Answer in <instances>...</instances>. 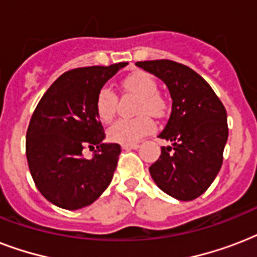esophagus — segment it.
<instances>
[{
    "mask_svg": "<svg viewBox=\"0 0 257 257\" xmlns=\"http://www.w3.org/2000/svg\"><path fill=\"white\" fill-rule=\"evenodd\" d=\"M121 147H122V149H137L140 145L137 143H133V144H122Z\"/></svg>",
    "mask_w": 257,
    "mask_h": 257,
    "instance_id": "1",
    "label": "esophagus"
}]
</instances>
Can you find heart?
Segmentation results:
<instances>
[{
  "instance_id": "b5f03b06",
  "label": "heart",
  "mask_w": 257,
  "mask_h": 257,
  "mask_svg": "<svg viewBox=\"0 0 257 257\" xmlns=\"http://www.w3.org/2000/svg\"><path fill=\"white\" fill-rule=\"evenodd\" d=\"M122 86L128 92L140 96L137 113L143 114L131 120H118L108 129V139L120 144H133L153 131L155 124L145 113L160 117L165 112V100L159 94V85L152 74L135 72L122 80ZM117 96L112 89L104 86L96 96V113L102 122H109L114 116Z\"/></svg>"
}]
</instances>
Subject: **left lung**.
Here are the masks:
<instances>
[{
	"label": "left lung",
	"mask_w": 257,
	"mask_h": 257,
	"mask_svg": "<svg viewBox=\"0 0 257 257\" xmlns=\"http://www.w3.org/2000/svg\"><path fill=\"white\" fill-rule=\"evenodd\" d=\"M164 81L172 98L169 120L159 135L171 141L149 167L153 181L167 195L189 201L207 191L223 164L228 140L227 110L200 74L171 61L136 62Z\"/></svg>",
	"instance_id": "1"
}]
</instances>
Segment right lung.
<instances>
[{
	"mask_svg": "<svg viewBox=\"0 0 257 257\" xmlns=\"http://www.w3.org/2000/svg\"><path fill=\"white\" fill-rule=\"evenodd\" d=\"M128 62L88 66L60 76L42 96L26 132V159L41 195L64 209H80L108 188L121 147L104 143L96 96ZM96 149L92 159L82 151Z\"/></svg>",
	"mask_w": 257,
	"mask_h": 257,
	"instance_id": "right-lung-1",
	"label": "right lung"
}]
</instances>
